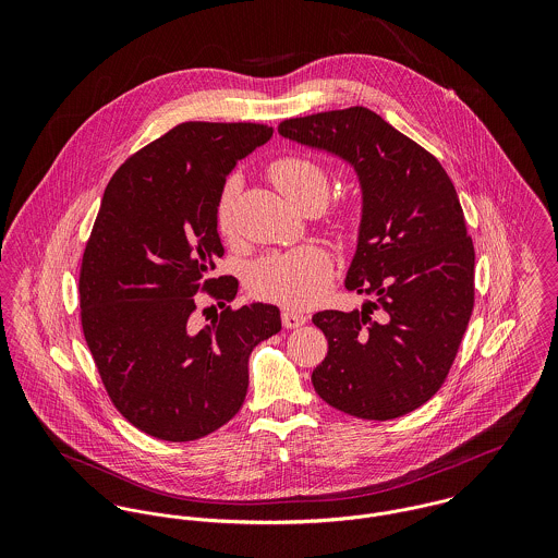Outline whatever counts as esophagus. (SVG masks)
Returning <instances> with one entry per match:
<instances>
[{
  "label": "esophagus",
  "mask_w": 558,
  "mask_h": 558,
  "mask_svg": "<svg viewBox=\"0 0 558 558\" xmlns=\"http://www.w3.org/2000/svg\"><path fill=\"white\" fill-rule=\"evenodd\" d=\"M281 322H283L286 328H299V326H303V324L307 322V318H305L303 314H296V312L286 310V312L281 314Z\"/></svg>",
  "instance_id": "obj_1"
}]
</instances>
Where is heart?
<instances>
[{"mask_svg": "<svg viewBox=\"0 0 558 558\" xmlns=\"http://www.w3.org/2000/svg\"><path fill=\"white\" fill-rule=\"evenodd\" d=\"M277 189L299 206L310 195L326 197V173L314 160L283 157L268 167ZM240 191L239 175H232L221 193L217 223L223 234L232 232V208ZM332 281L330 255L319 246H299L286 253L268 255L255 264L251 288L257 296L292 310H307L326 294Z\"/></svg>", "mask_w": 558, "mask_h": 558, "instance_id": "heart-1", "label": "heart"}]
</instances>
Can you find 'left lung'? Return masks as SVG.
<instances>
[{"instance_id": "8db88e82", "label": "left lung", "mask_w": 558, "mask_h": 558, "mask_svg": "<svg viewBox=\"0 0 558 558\" xmlns=\"http://www.w3.org/2000/svg\"><path fill=\"white\" fill-rule=\"evenodd\" d=\"M279 135L343 160L361 189L345 288L369 299L361 312L312 318L328 339L314 389L345 414L398 418L440 389L473 314L475 248L456 186L427 150L365 107L292 118Z\"/></svg>"}]
</instances>
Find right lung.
Returning a JSON list of instances; mask_svg holds the SVG:
<instances>
[{"label": "right lung", "mask_w": 558, "mask_h": 558, "mask_svg": "<svg viewBox=\"0 0 558 558\" xmlns=\"http://www.w3.org/2000/svg\"><path fill=\"white\" fill-rule=\"evenodd\" d=\"M272 137L248 122H184L109 180L81 264V326L102 385L137 429L169 442L226 425L248 389L251 350L281 330L268 303L193 318L197 292L234 301L217 208L236 162Z\"/></svg>", "instance_id": "add662e5"}]
</instances>
